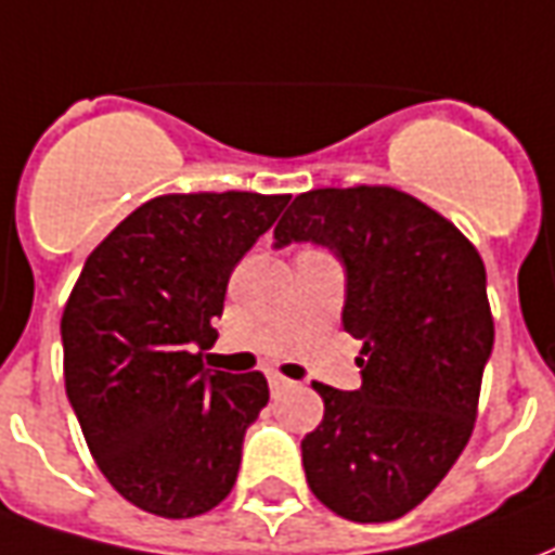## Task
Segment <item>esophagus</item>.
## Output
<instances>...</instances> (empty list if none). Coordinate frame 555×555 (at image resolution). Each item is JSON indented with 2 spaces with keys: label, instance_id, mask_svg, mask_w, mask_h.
Listing matches in <instances>:
<instances>
[{
  "label": "esophagus",
  "instance_id": "34e87169",
  "mask_svg": "<svg viewBox=\"0 0 555 555\" xmlns=\"http://www.w3.org/2000/svg\"><path fill=\"white\" fill-rule=\"evenodd\" d=\"M267 380H270V389H285V386H291L288 377H282V374H276V372L270 374Z\"/></svg>",
  "mask_w": 555,
  "mask_h": 555
}]
</instances>
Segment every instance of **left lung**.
<instances>
[{"label": "left lung", "mask_w": 555, "mask_h": 555, "mask_svg": "<svg viewBox=\"0 0 555 555\" xmlns=\"http://www.w3.org/2000/svg\"><path fill=\"white\" fill-rule=\"evenodd\" d=\"M273 237L338 255L341 324L362 341L360 389L312 384L324 418L302 440L306 481L345 520H398L446 478L476 425L493 350L485 261L449 219L396 186L300 193Z\"/></svg>", "instance_id": "8db88e82"}]
</instances>
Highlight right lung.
I'll use <instances>...</instances> for the list:
<instances>
[{
    "mask_svg": "<svg viewBox=\"0 0 555 555\" xmlns=\"http://www.w3.org/2000/svg\"><path fill=\"white\" fill-rule=\"evenodd\" d=\"M288 198L157 195L103 237L67 297V401L106 481L142 512L198 517L237 481L270 389L261 372H210L202 350L231 270Z\"/></svg>",
    "mask_w": 555,
    "mask_h": 555,
    "instance_id": "1",
    "label": "right lung"
}]
</instances>
